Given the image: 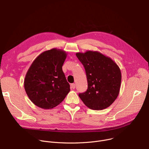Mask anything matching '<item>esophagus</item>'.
I'll return each mask as SVG.
<instances>
[{"instance_id":"1","label":"esophagus","mask_w":149,"mask_h":149,"mask_svg":"<svg viewBox=\"0 0 149 149\" xmlns=\"http://www.w3.org/2000/svg\"><path fill=\"white\" fill-rule=\"evenodd\" d=\"M70 88H71V89H74L75 88V84H72L71 85H70Z\"/></svg>"}]
</instances>
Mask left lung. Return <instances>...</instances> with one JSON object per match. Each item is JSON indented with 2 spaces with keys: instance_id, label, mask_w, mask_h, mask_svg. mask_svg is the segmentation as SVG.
Listing matches in <instances>:
<instances>
[{
  "instance_id": "obj_1",
  "label": "left lung",
  "mask_w": 149,
  "mask_h": 149,
  "mask_svg": "<svg viewBox=\"0 0 149 149\" xmlns=\"http://www.w3.org/2000/svg\"><path fill=\"white\" fill-rule=\"evenodd\" d=\"M84 65L88 81V89L79 96L85 105L93 110L109 107L118 97L121 73L117 63L110 57L96 51L76 54Z\"/></svg>"
}]
</instances>
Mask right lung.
I'll return each instance as SVG.
<instances>
[{
  "label": "right lung",
  "instance_id": "1",
  "mask_svg": "<svg viewBox=\"0 0 149 149\" xmlns=\"http://www.w3.org/2000/svg\"><path fill=\"white\" fill-rule=\"evenodd\" d=\"M67 53L53 48L40 54L31 64L24 80V88L31 102L45 109L59 105L70 92L62 66Z\"/></svg>",
  "mask_w": 149,
  "mask_h": 149
}]
</instances>
